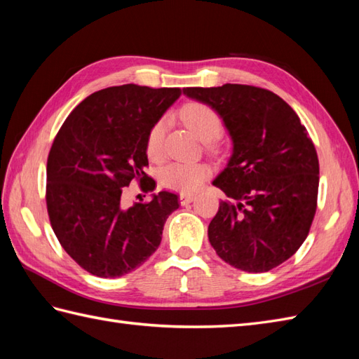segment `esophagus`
<instances>
[{
	"label": "esophagus",
	"instance_id": "obj_1",
	"mask_svg": "<svg viewBox=\"0 0 359 359\" xmlns=\"http://www.w3.org/2000/svg\"><path fill=\"white\" fill-rule=\"evenodd\" d=\"M179 199H180V203H182V205H187V203H189V202H193V201H194V194L182 193V194L179 196Z\"/></svg>",
	"mask_w": 359,
	"mask_h": 359
}]
</instances>
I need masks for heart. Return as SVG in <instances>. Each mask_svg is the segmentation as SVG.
<instances>
[{"label":"heart","mask_w":359,"mask_h":359,"mask_svg":"<svg viewBox=\"0 0 359 359\" xmlns=\"http://www.w3.org/2000/svg\"><path fill=\"white\" fill-rule=\"evenodd\" d=\"M180 117L185 125L193 129L197 137L203 142L215 140L222 131V118L219 114L205 103H188L180 111ZM166 120L156 121L148 133L147 152L151 158H160L163 154V137ZM210 175L207 163H182L174 162L162 168L160 171V184L168 189L182 193H193L199 188L203 180Z\"/></svg>","instance_id":"b5f03b06"}]
</instances>
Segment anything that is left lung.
<instances>
[{
  "label": "left lung",
  "instance_id": "8db88e82",
  "mask_svg": "<svg viewBox=\"0 0 359 359\" xmlns=\"http://www.w3.org/2000/svg\"><path fill=\"white\" fill-rule=\"evenodd\" d=\"M184 94L215 109L233 151L212 185L220 202L208 239L234 269L264 273L302 245L316 212L319 162L297 114L271 90L226 83L184 88Z\"/></svg>",
  "mask_w": 359,
  "mask_h": 359
}]
</instances>
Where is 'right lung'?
I'll return each mask as SVG.
<instances>
[{"label":"right lung","instance_id":"obj_1","mask_svg":"<svg viewBox=\"0 0 359 359\" xmlns=\"http://www.w3.org/2000/svg\"><path fill=\"white\" fill-rule=\"evenodd\" d=\"M179 88L139 85L106 88L86 97L52 143L46 203L58 242L81 269L98 278H120L158 248L168 216L179 208L170 191L125 207L123 188L156 182L148 166V133L177 100Z\"/></svg>","mask_w":359,"mask_h":359}]
</instances>
